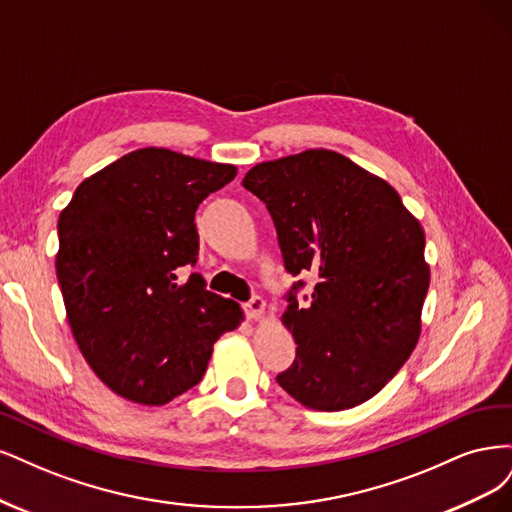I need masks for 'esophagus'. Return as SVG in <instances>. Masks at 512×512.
I'll return each instance as SVG.
<instances>
[{"label": "esophagus", "mask_w": 512, "mask_h": 512, "mask_svg": "<svg viewBox=\"0 0 512 512\" xmlns=\"http://www.w3.org/2000/svg\"><path fill=\"white\" fill-rule=\"evenodd\" d=\"M244 310L246 315H249V319H259L263 312H266V302H263V298H259V295H253V298L244 304Z\"/></svg>", "instance_id": "obj_1"}]
</instances>
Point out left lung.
<instances>
[{"mask_svg":"<svg viewBox=\"0 0 512 512\" xmlns=\"http://www.w3.org/2000/svg\"><path fill=\"white\" fill-rule=\"evenodd\" d=\"M242 185L272 214L287 272L317 278L308 304L295 298L302 280L287 295L283 323L298 349L278 385L312 410L364 404L421 336V223L387 180L327 148L257 163Z\"/></svg>","mask_w":512,"mask_h":512,"instance_id":"8db88e82","label":"left lung"}]
</instances>
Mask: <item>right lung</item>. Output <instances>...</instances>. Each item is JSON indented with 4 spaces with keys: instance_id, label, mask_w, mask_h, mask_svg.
<instances>
[{
    "instance_id": "right-lung-1",
    "label": "right lung",
    "mask_w": 512,
    "mask_h": 512,
    "mask_svg": "<svg viewBox=\"0 0 512 512\" xmlns=\"http://www.w3.org/2000/svg\"><path fill=\"white\" fill-rule=\"evenodd\" d=\"M236 166L138 148L85 178L59 214L55 259L82 357L125 400L161 406L202 381L212 344L244 319L240 304L178 283L200 251L195 210Z\"/></svg>"
}]
</instances>
